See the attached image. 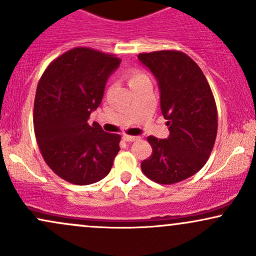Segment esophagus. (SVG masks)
I'll use <instances>...</instances> for the list:
<instances>
[{"mask_svg": "<svg viewBox=\"0 0 256 256\" xmlns=\"http://www.w3.org/2000/svg\"><path fill=\"white\" fill-rule=\"evenodd\" d=\"M122 140H126V142H134V140H140L138 136H130V134H122Z\"/></svg>", "mask_w": 256, "mask_h": 256, "instance_id": "obj_1", "label": "esophagus"}]
</instances>
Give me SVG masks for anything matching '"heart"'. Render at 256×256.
<instances>
[{
    "instance_id": "heart-1",
    "label": "heart",
    "mask_w": 256,
    "mask_h": 256,
    "mask_svg": "<svg viewBox=\"0 0 256 256\" xmlns=\"http://www.w3.org/2000/svg\"><path fill=\"white\" fill-rule=\"evenodd\" d=\"M126 77H128V85H130V86H132L134 84H137V83H140V82L148 79V78H146V74H143V73L140 72V71H136V70L128 72Z\"/></svg>"
}]
</instances>
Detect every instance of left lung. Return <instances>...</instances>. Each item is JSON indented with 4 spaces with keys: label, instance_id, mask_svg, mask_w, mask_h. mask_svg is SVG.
Listing matches in <instances>:
<instances>
[{
    "label": "left lung",
    "instance_id": "obj_1",
    "mask_svg": "<svg viewBox=\"0 0 256 256\" xmlns=\"http://www.w3.org/2000/svg\"><path fill=\"white\" fill-rule=\"evenodd\" d=\"M160 90V107L170 134L149 136L152 154L142 171L158 184H174L192 177L207 162L216 142L218 114L212 90L198 64L177 50L138 55Z\"/></svg>",
    "mask_w": 256,
    "mask_h": 256
}]
</instances>
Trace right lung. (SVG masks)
Returning <instances> with one entry per match:
<instances>
[{
    "instance_id": "right-lung-1",
    "label": "right lung",
    "mask_w": 256,
    "mask_h": 256,
    "mask_svg": "<svg viewBox=\"0 0 256 256\" xmlns=\"http://www.w3.org/2000/svg\"><path fill=\"white\" fill-rule=\"evenodd\" d=\"M119 64L113 55L74 48L52 61L38 83L34 107L38 146L46 165L70 183L104 179L120 150L119 134L88 122Z\"/></svg>"
}]
</instances>
